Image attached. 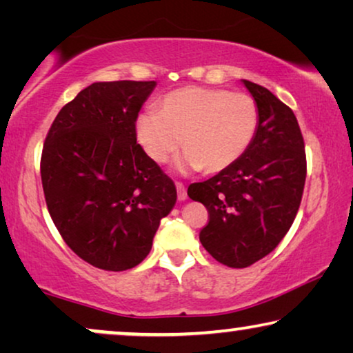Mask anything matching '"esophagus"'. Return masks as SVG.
<instances>
[{"label":"esophagus","mask_w":353,"mask_h":353,"mask_svg":"<svg viewBox=\"0 0 353 353\" xmlns=\"http://www.w3.org/2000/svg\"><path fill=\"white\" fill-rule=\"evenodd\" d=\"M176 192H178V201H186V197H188L186 188L180 181H176Z\"/></svg>","instance_id":"34e87169"}]
</instances>
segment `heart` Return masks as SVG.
<instances>
[{
  "label": "heart",
  "instance_id": "b5f03b06",
  "mask_svg": "<svg viewBox=\"0 0 353 353\" xmlns=\"http://www.w3.org/2000/svg\"><path fill=\"white\" fill-rule=\"evenodd\" d=\"M259 108L252 96L209 86H185L144 110L134 122L137 141L154 163L185 146L181 167L215 173L234 163L252 143Z\"/></svg>",
  "mask_w": 353,
  "mask_h": 353
}]
</instances>
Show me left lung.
<instances>
[{"mask_svg": "<svg viewBox=\"0 0 353 353\" xmlns=\"http://www.w3.org/2000/svg\"><path fill=\"white\" fill-rule=\"evenodd\" d=\"M259 108L257 133L243 156L188 196L209 212L199 239L216 262L245 268L268 255L291 228L307 176L305 144L291 108L243 80Z\"/></svg>", "mask_w": 353, "mask_h": 353, "instance_id": "left-lung-1", "label": "left lung"}]
</instances>
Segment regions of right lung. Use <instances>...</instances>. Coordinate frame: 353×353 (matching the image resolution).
I'll return each instance as SVG.
<instances>
[{
	"label": "right lung",
	"instance_id": "add662e5",
	"mask_svg": "<svg viewBox=\"0 0 353 353\" xmlns=\"http://www.w3.org/2000/svg\"><path fill=\"white\" fill-rule=\"evenodd\" d=\"M156 81H98L56 115L41 152L48 210L65 244L96 268L141 263L176 188L137 143L134 122Z\"/></svg>",
	"mask_w": 353,
	"mask_h": 353
}]
</instances>
